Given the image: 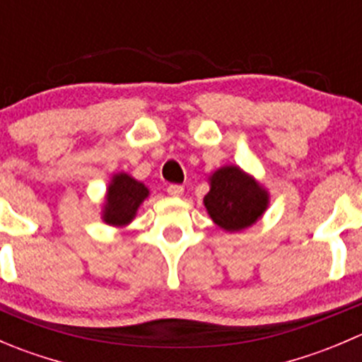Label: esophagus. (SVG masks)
Wrapping results in <instances>:
<instances>
[{
    "instance_id": "obj_1",
    "label": "esophagus",
    "mask_w": 362,
    "mask_h": 362,
    "mask_svg": "<svg viewBox=\"0 0 362 362\" xmlns=\"http://www.w3.org/2000/svg\"><path fill=\"white\" fill-rule=\"evenodd\" d=\"M168 194L170 196H175V198H178V196L184 194V185H178V184H171L168 185Z\"/></svg>"
}]
</instances>
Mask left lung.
<instances>
[{
    "label": "left lung",
    "instance_id": "obj_1",
    "mask_svg": "<svg viewBox=\"0 0 362 362\" xmlns=\"http://www.w3.org/2000/svg\"><path fill=\"white\" fill-rule=\"evenodd\" d=\"M204 206L226 231H242L257 222L268 206V192L238 166H224L210 177Z\"/></svg>",
    "mask_w": 362,
    "mask_h": 362
}]
</instances>
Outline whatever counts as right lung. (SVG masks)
<instances>
[{"label":"right lung","mask_w":362,"mask_h":362,"mask_svg":"<svg viewBox=\"0 0 362 362\" xmlns=\"http://www.w3.org/2000/svg\"><path fill=\"white\" fill-rule=\"evenodd\" d=\"M147 196L148 189L141 182L134 180L126 173L115 175L108 185L103 221L110 226L129 224L136 215L138 206Z\"/></svg>","instance_id":"obj_1"}]
</instances>
